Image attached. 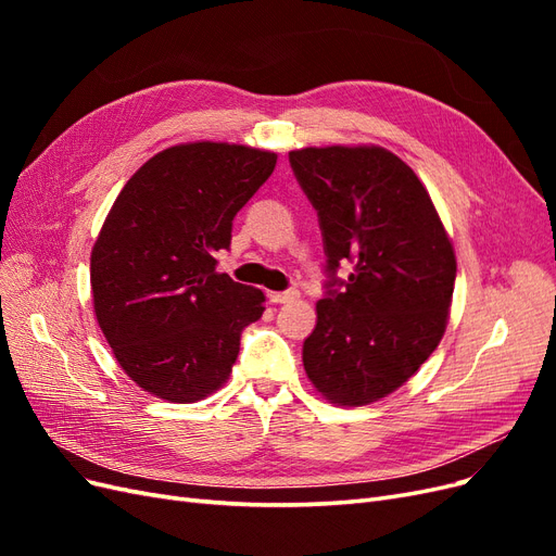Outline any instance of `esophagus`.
<instances>
[{
  "label": "esophagus",
  "instance_id": "34e87169",
  "mask_svg": "<svg viewBox=\"0 0 556 556\" xmlns=\"http://www.w3.org/2000/svg\"><path fill=\"white\" fill-rule=\"evenodd\" d=\"M299 296L296 290H288V292H268V301L271 304H290V301H294Z\"/></svg>",
  "mask_w": 556,
  "mask_h": 556
}]
</instances>
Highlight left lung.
Masks as SVG:
<instances>
[{
    "label": "left lung",
    "instance_id": "8db88e82",
    "mask_svg": "<svg viewBox=\"0 0 556 556\" xmlns=\"http://www.w3.org/2000/svg\"><path fill=\"white\" fill-rule=\"evenodd\" d=\"M317 211L327 271L352 262L315 304L304 368L336 406H368L417 374L439 348L457 257L441 215L410 166L382 146H325L290 153Z\"/></svg>",
    "mask_w": 556,
    "mask_h": 556
}]
</instances>
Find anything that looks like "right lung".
<instances>
[{
    "label": "right lung",
    "instance_id": "add662e5",
    "mask_svg": "<svg viewBox=\"0 0 556 556\" xmlns=\"http://www.w3.org/2000/svg\"><path fill=\"white\" fill-rule=\"evenodd\" d=\"M278 155L239 143H178L113 201L92 245V306L113 355L143 392L194 403L229 380L264 292L215 271L231 223Z\"/></svg>",
    "mask_w": 556,
    "mask_h": 556
}]
</instances>
